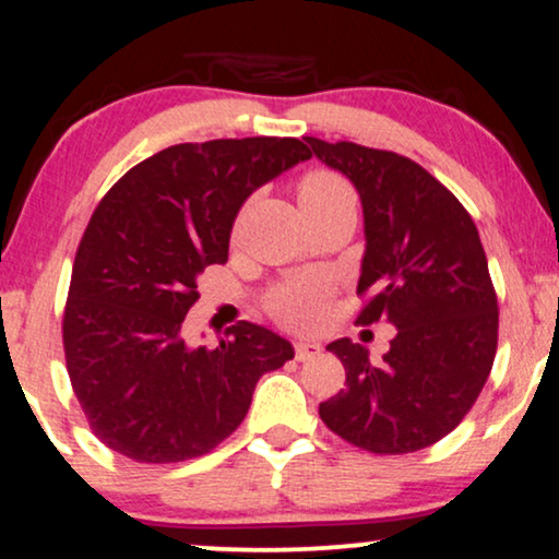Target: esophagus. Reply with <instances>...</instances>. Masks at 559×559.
I'll list each match as a JSON object with an SVG mask.
<instances>
[{
    "mask_svg": "<svg viewBox=\"0 0 559 559\" xmlns=\"http://www.w3.org/2000/svg\"><path fill=\"white\" fill-rule=\"evenodd\" d=\"M323 354V346L316 341H295V358L297 361H312V358Z\"/></svg>",
    "mask_w": 559,
    "mask_h": 559,
    "instance_id": "obj_1",
    "label": "esophagus"
}]
</instances>
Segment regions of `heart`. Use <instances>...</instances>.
Masks as SVG:
<instances>
[{
	"mask_svg": "<svg viewBox=\"0 0 559 559\" xmlns=\"http://www.w3.org/2000/svg\"><path fill=\"white\" fill-rule=\"evenodd\" d=\"M297 198L305 213H356V190L343 175L333 170H310L297 182ZM328 287L325 282L305 280L280 287L270 297V310L274 316L293 325H310L320 318Z\"/></svg>",
	"mask_w": 559,
	"mask_h": 559,
	"instance_id": "obj_1",
	"label": "heart"
}]
</instances>
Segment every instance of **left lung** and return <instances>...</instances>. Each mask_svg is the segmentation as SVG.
<instances>
[{"instance_id": "obj_1", "label": "left lung", "mask_w": 559, "mask_h": 559, "mask_svg": "<svg viewBox=\"0 0 559 559\" xmlns=\"http://www.w3.org/2000/svg\"><path fill=\"white\" fill-rule=\"evenodd\" d=\"M305 142L361 195L356 323L396 328L381 364L361 343H328L346 389L320 402V419L369 453H415L463 423L491 373L499 302L484 243L463 203L415 159L356 142Z\"/></svg>"}]
</instances>
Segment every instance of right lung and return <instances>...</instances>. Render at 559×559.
Wrapping results in <instances>:
<instances>
[{
	"mask_svg": "<svg viewBox=\"0 0 559 559\" xmlns=\"http://www.w3.org/2000/svg\"><path fill=\"white\" fill-rule=\"evenodd\" d=\"M310 157L295 136L186 142L142 159L96 205L63 312L66 369L91 432L136 463L211 453L247 417L262 373L295 356L262 325L216 348L180 328L205 266L228 262L241 203Z\"/></svg>",
	"mask_w": 559,
	"mask_h": 559,
	"instance_id": "1",
	"label": "right lung"
}]
</instances>
